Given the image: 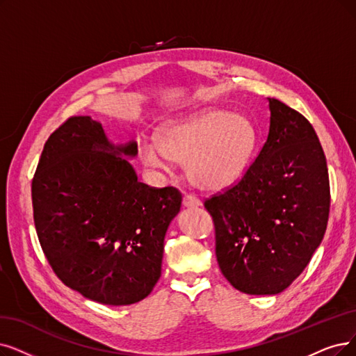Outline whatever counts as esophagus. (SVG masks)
<instances>
[{"mask_svg": "<svg viewBox=\"0 0 356 356\" xmlns=\"http://www.w3.org/2000/svg\"><path fill=\"white\" fill-rule=\"evenodd\" d=\"M184 206H186V207H198V206H202V200L194 194H186V197H184Z\"/></svg>", "mask_w": 356, "mask_h": 356, "instance_id": "34e87169", "label": "esophagus"}]
</instances>
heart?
<instances>
[{
    "label": "heart",
    "instance_id": "1",
    "mask_svg": "<svg viewBox=\"0 0 356 356\" xmlns=\"http://www.w3.org/2000/svg\"><path fill=\"white\" fill-rule=\"evenodd\" d=\"M257 134L252 124L223 109H207L163 124L156 145H145L140 158L147 166L163 168L165 161L187 163L195 186L218 191L245 172Z\"/></svg>",
    "mask_w": 356,
    "mask_h": 356
}]
</instances>
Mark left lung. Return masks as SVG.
<instances>
[{"mask_svg":"<svg viewBox=\"0 0 356 356\" xmlns=\"http://www.w3.org/2000/svg\"><path fill=\"white\" fill-rule=\"evenodd\" d=\"M268 108V134L254 162L204 200L220 272L250 295L279 293L302 273L330 211L329 169L314 129L277 99Z\"/></svg>","mask_w":356,"mask_h":356,"instance_id":"left-lung-1","label":"left lung"}]
</instances>
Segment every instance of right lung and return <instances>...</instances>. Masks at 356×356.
I'll list each match as a JSON object with an SVG mask.
<instances>
[{"instance_id":"add662e5","label":"right lung","mask_w":356,"mask_h":356,"mask_svg":"<svg viewBox=\"0 0 356 356\" xmlns=\"http://www.w3.org/2000/svg\"><path fill=\"white\" fill-rule=\"evenodd\" d=\"M137 145H111L102 124L70 117L42 150L32 179L33 220L54 273L106 305H130L161 277L168 226L181 210L175 187L138 182Z\"/></svg>"}]
</instances>
